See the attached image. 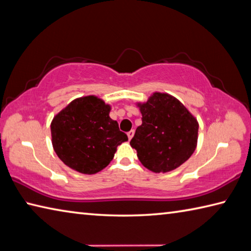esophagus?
I'll list each match as a JSON object with an SVG mask.
<instances>
[{
    "instance_id": "esophagus-1",
    "label": "esophagus",
    "mask_w": 251,
    "mask_h": 251,
    "mask_svg": "<svg viewBox=\"0 0 251 251\" xmlns=\"http://www.w3.org/2000/svg\"><path fill=\"white\" fill-rule=\"evenodd\" d=\"M133 135H134V130H131L130 132H127V138H129V140L133 138Z\"/></svg>"
}]
</instances>
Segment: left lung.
<instances>
[{"mask_svg":"<svg viewBox=\"0 0 251 251\" xmlns=\"http://www.w3.org/2000/svg\"><path fill=\"white\" fill-rule=\"evenodd\" d=\"M142 125L130 145L145 168L168 173L187 162L196 151L199 122L183 103L167 93L154 92L138 101Z\"/></svg>","mask_w":251,"mask_h":251,"instance_id":"left-lung-1","label":"left lung"}]
</instances>
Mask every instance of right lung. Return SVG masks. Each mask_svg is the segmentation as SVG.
Instances as JSON below:
<instances>
[{
  "instance_id": "add662e5",
  "label": "right lung",
  "mask_w": 251,
  "mask_h": 251,
  "mask_svg": "<svg viewBox=\"0 0 251 251\" xmlns=\"http://www.w3.org/2000/svg\"><path fill=\"white\" fill-rule=\"evenodd\" d=\"M111 105L88 95L75 98L51 121L55 154L71 169L97 174L112 160L118 145L127 141L119 125L109 117Z\"/></svg>"
}]
</instances>
